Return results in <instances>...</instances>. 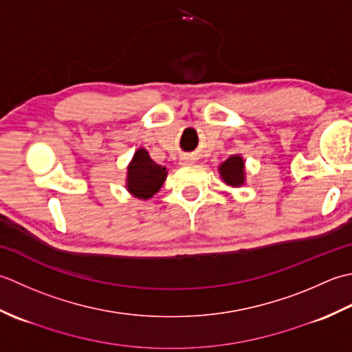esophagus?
Here are the masks:
<instances>
[{
	"mask_svg": "<svg viewBox=\"0 0 352 352\" xmlns=\"http://www.w3.org/2000/svg\"><path fill=\"white\" fill-rule=\"evenodd\" d=\"M184 160H185V161H188V157H184Z\"/></svg>",
	"mask_w": 352,
	"mask_h": 352,
	"instance_id": "obj_1",
	"label": "esophagus"
}]
</instances>
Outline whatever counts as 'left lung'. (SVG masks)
<instances>
[{"instance_id": "left-lung-1", "label": "left lung", "mask_w": 352, "mask_h": 352, "mask_svg": "<svg viewBox=\"0 0 352 352\" xmlns=\"http://www.w3.org/2000/svg\"><path fill=\"white\" fill-rule=\"evenodd\" d=\"M219 173L223 182L231 186H240L245 184V161L240 155H234L220 164Z\"/></svg>"}]
</instances>
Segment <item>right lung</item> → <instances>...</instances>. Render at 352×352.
<instances>
[{"mask_svg":"<svg viewBox=\"0 0 352 352\" xmlns=\"http://www.w3.org/2000/svg\"><path fill=\"white\" fill-rule=\"evenodd\" d=\"M166 177V167L156 164L146 148H138L127 167L126 186L132 196L147 200L161 190Z\"/></svg>","mask_w":352,"mask_h":352,"instance_id":"obj_1","label":"right lung"}]
</instances>
